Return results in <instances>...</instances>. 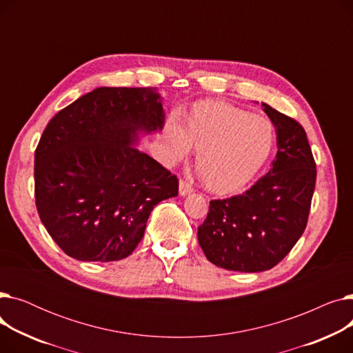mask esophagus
<instances>
[{
    "instance_id": "obj_1",
    "label": "esophagus",
    "mask_w": 353,
    "mask_h": 353,
    "mask_svg": "<svg viewBox=\"0 0 353 353\" xmlns=\"http://www.w3.org/2000/svg\"><path fill=\"white\" fill-rule=\"evenodd\" d=\"M192 192H193V188L190 186V184L186 183L184 180H180V183H179V193H180V196H188Z\"/></svg>"
}]
</instances>
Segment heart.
Listing matches in <instances>:
<instances>
[{"label": "heart", "instance_id": "obj_1", "mask_svg": "<svg viewBox=\"0 0 353 353\" xmlns=\"http://www.w3.org/2000/svg\"><path fill=\"white\" fill-rule=\"evenodd\" d=\"M274 140L269 120L216 101L196 104L186 130L177 123L165 127L170 161L184 160L194 145L199 150L197 170L206 186L219 194L245 188L268 161Z\"/></svg>", "mask_w": 353, "mask_h": 353}]
</instances>
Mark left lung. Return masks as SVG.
<instances>
[{"mask_svg": "<svg viewBox=\"0 0 353 353\" xmlns=\"http://www.w3.org/2000/svg\"><path fill=\"white\" fill-rule=\"evenodd\" d=\"M277 153L266 176L243 194L212 200L199 245L213 265L234 272H265L279 263L305 232L316 183L303 127L266 103Z\"/></svg>", "mask_w": 353, "mask_h": 353, "instance_id": "1", "label": "left lung"}]
</instances>
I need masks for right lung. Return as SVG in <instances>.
<instances>
[{
	"instance_id": "add662e5",
	"label": "right lung",
	"mask_w": 353,
	"mask_h": 353,
	"mask_svg": "<svg viewBox=\"0 0 353 353\" xmlns=\"http://www.w3.org/2000/svg\"><path fill=\"white\" fill-rule=\"evenodd\" d=\"M163 127L152 87H99L51 119L35 150V205L65 254L121 261L140 243L154 206L177 196V177L136 147Z\"/></svg>"
}]
</instances>
